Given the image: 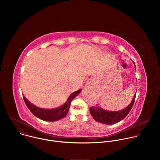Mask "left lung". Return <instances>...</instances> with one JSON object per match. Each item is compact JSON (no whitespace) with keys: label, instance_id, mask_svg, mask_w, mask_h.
Masks as SVG:
<instances>
[{"label":"left lung","instance_id":"1","mask_svg":"<svg viewBox=\"0 0 160 160\" xmlns=\"http://www.w3.org/2000/svg\"><path fill=\"white\" fill-rule=\"evenodd\" d=\"M133 62L135 68V63L134 62ZM135 95L136 93L135 94L131 102L126 108L122 110L117 111H108L104 109L101 106L98 104V106L95 107H91L90 108V115L96 122L105 125H112L117 123L125 118L130 111L135 101Z\"/></svg>","mask_w":160,"mask_h":160}]
</instances>
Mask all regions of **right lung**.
<instances>
[{
	"instance_id": "add662e5",
	"label": "right lung",
	"mask_w": 160,
	"mask_h": 160,
	"mask_svg": "<svg viewBox=\"0 0 160 160\" xmlns=\"http://www.w3.org/2000/svg\"><path fill=\"white\" fill-rule=\"evenodd\" d=\"M82 90V88L79 89L70 94L67 101L62 106L52 109H45L37 107L31 103L24 95H22V96H23L25 102L28 108L36 117L45 122H55L59 120L66 116L68 111H69L71 102L81 92Z\"/></svg>"
}]
</instances>
